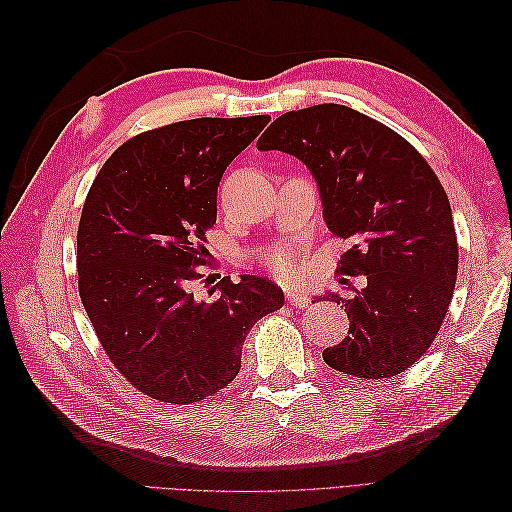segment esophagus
<instances>
[{"label":"esophagus","mask_w":512,"mask_h":512,"mask_svg":"<svg viewBox=\"0 0 512 512\" xmlns=\"http://www.w3.org/2000/svg\"><path fill=\"white\" fill-rule=\"evenodd\" d=\"M286 299L292 307H307L309 305V297H307V292H303V290H288Z\"/></svg>","instance_id":"1"}]
</instances>
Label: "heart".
Returning <instances> with one entry per match:
<instances>
[{
  "label": "heart",
  "mask_w": 512,
  "mask_h": 512,
  "mask_svg": "<svg viewBox=\"0 0 512 512\" xmlns=\"http://www.w3.org/2000/svg\"><path fill=\"white\" fill-rule=\"evenodd\" d=\"M271 267H273L277 273H282V275H290L292 269H294L292 258H290V254H286V252H275V254L271 256Z\"/></svg>",
  "instance_id": "heart-1"
}]
</instances>
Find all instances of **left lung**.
<instances>
[{"label": "left lung", "instance_id": "1", "mask_svg": "<svg viewBox=\"0 0 512 512\" xmlns=\"http://www.w3.org/2000/svg\"><path fill=\"white\" fill-rule=\"evenodd\" d=\"M260 151H284L312 173L322 215L352 241L339 271L365 275L346 307L350 329L322 359L359 378H391L423 356L451 303L459 250L442 183L406 138L350 106L316 104L277 117ZM329 301V299H327Z\"/></svg>", "mask_w": 512, "mask_h": 512}]
</instances>
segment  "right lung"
I'll return each instance as SVG.
<instances>
[{
    "label": "right lung",
    "instance_id": "1",
    "mask_svg": "<svg viewBox=\"0 0 512 512\" xmlns=\"http://www.w3.org/2000/svg\"><path fill=\"white\" fill-rule=\"evenodd\" d=\"M269 115L200 117L123 143L91 185L76 267L85 312L113 365L145 395L194 404L228 386L254 324L284 305L267 277H228L196 299L205 232L226 166Z\"/></svg>",
    "mask_w": 512,
    "mask_h": 512
}]
</instances>
